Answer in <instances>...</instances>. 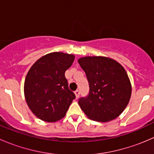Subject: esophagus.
I'll return each instance as SVG.
<instances>
[{"label":"esophagus","mask_w":154,"mask_h":154,"mask_svg":"<svg viewBox=\"0 0 154 154\" xmlns=\"http://www.w3.org/2000/svg\"><path fill=\"white\" fill-rule=\"evenodd\" d=\"M74 93H75V95H76V97H79V96H80V90H76L75 91H74Z\"/></svg>","instance_id":"esophagus-1"}]
</instances>
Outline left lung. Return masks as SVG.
<instances>
[{"instance_id":"left-lung-1","label":"left lung","mask_w":154,"mask_h":154,"mask_svg":"<svg viewBox=\"0 0 154 154\" xmlns=\"http://www.w3.org/2000/svg\"><path fill=\"white\" fill-rule=\"evenodd\" d=\"M78 63L86 74L89 93L78 103L90 119L107 122L122 114L130 101L131 84L125 68L104 57H86Z\"/></svg>"}]
</instances>
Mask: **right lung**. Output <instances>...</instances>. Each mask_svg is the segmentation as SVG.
<instances>
[{"label":"right lung","mask_w":154,"mask_h":154,"mask_svg":"<svg viewBox=\"0 0 154 154\" xmlns=\"http://www.w3.org/2000/svg\"><path fill=\"white\" fill-rule=\"evenodd\" d=\"M74 60L72 54L51 53L38 59L29 70L24 96L29 108L41 120L55 122L62 119L75 99L65 77Z\"/></svg>","instance_id":"obj_1"}]
</instances>
